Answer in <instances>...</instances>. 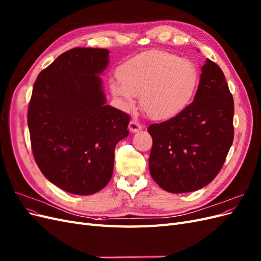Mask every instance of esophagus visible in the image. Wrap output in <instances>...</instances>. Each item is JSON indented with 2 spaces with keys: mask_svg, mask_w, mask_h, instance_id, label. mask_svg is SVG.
<instances>
[{
  "mask_svg": "<svg viewBox=\"0 0 261 261\" xmlns=\"http://www.w3.org/2000/svg\"><path fill=\"white\" fill-rule=\"evenodd\" d=\"M128 127H129L130 133H136V132H139L143 129V126H141V124H139L136 121H132L128 125Z\"/></svg>",
  "mask_w": 261,
  "mask_h": 261,
  "instance_id": "34e87169",
  "label": "esophagus"
}]
</instances>
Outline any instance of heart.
<instances>
[{"instance_id":"1","label":"heart","mask_w":261,"mask_h":261,"mask_svg":"<svg viewBox=\"0 0 261 261\" xmlns=\"http://www.w3.org/2000/svg\"><path fill=\"white\" fill-rule=\"evenodd\" d=\"M193 63L161 50L141 53L125 62L120 77L110 83L118 106L127 110L141 94V106L154 120H170L192 102L198 86Z\"/></svg>"}]
</instances>
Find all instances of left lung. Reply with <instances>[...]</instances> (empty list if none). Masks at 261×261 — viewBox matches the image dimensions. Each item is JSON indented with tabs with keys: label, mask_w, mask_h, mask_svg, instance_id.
Listing matches in <instances>:
<instances>
[{
	"label": "left lung",
	"mask_w": 261,
	"mask_h": 261,
	"mask_svg": "<svg viewBox=\"0 0 261 261\" xmlns=\"http://www.w3.org/2000/svg\"><path fill=\"white\" fill-rule=\"evenodd\" d=\"M234 101L221 68L210 61L201 67L194 101L183 112L152 124L149 171L164 191H198L213 180L225 161L233 137Z\"/></svg>",
	"instance_id": "obj_1"
}]
</instances>
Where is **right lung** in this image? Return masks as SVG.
Masks as SVG:
<instances>
[{
	"label": "right lung",
	"mask_w": 261,
	"mask_h": 261,
	"mask_svg": "<svg viewBox=\"0 0 261 261\" xmlns=\"http://www.w3.org/2000/svg\"><path fill=\"white\" fill-rule=\"evenodd\" d=\"M107 49L66 51L39 74L28 107L35 160L52 184L92 195L112 177L114 149L128 136L129 116L108 106L100 77Z\"/></svg>",
	"instance_id": "right-lung-1"
}]
</instances>
